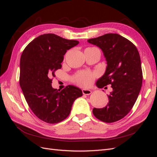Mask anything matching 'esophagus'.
I'll list each match as a JSON object with an SVG mask.
<instances>
[{"label": "esophagus", "instance_id": "obj_1", "mask_svg": "<svg viewBox=\"0 0 157 157\" xmlns=\"http://www.w3.org/2000/svg\"><path fill=\"white\" fill-rule=\"evenodd\" d=\"M82 94H84V95H90V94H91V93H92L91 90H86V89H82Z\"/></svg>", "mask_w": 157, "mask_h": 157}]
</instances>
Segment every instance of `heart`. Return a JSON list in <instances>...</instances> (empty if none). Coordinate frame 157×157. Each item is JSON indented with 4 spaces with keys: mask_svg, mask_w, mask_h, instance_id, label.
Returning a JSON list of instances; mask_svg holds the SVG:
<instances>
[{
    "mask_svg": "<svg viewBox=\"0 0 157 157\" xmlns=\"http://www.w3.org/2000/svg\"><path fill=\"white\" fill-rule=\"evenodd\" d=\"M96 49L95 48H88L86 50ZM96 73H94L90 71H81L75 75L73 77V82L78 84V86L82 87H88L91 86L94 80L96 78Z\"/></svg>",
    "mask_w": 157,
    "mask_h": 157,
    "instance_id": "b5f03b06",
    "label": "heart"
}]
</instances>
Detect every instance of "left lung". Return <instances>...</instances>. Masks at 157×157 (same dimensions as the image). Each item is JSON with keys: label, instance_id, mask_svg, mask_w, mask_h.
<instances>
[{"label": "left lung", "instance_id": "8db88e82", "mask_svg": "<svg viewBox=\"0 0 157 157\" xmlns=\"http://www.w3.org/2000/svg\"><path fill=\"white\" fill-rule=\"evenodd\" d=\"M88 42L100 48L107 61L105 73L96 86L102 88L111 84L113 88L107 95V105L94 108L93 114L103 122L118 121L130 111L141 88L143 74L138 50L132 42L117 33H108Z\"/></svg>", "mask_w": 157, "mask_h": 157}]
</instances>
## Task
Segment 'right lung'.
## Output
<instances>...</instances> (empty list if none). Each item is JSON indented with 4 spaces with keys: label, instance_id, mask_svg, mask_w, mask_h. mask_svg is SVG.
<instances>
[{
    "label": "right lung",
    "instance_id": "1",
    "mask_svg": "<svg viewBox=\"0 0 157 157\" xmlns=\"http://www.w3.org/2000/svg\"><path fill=\"white\" fill-rule=\"evenodd\" d=\"M78 43L48 33L35 38L22 52L20 86L28 105L42 121L56 124L63 121L75 99L82 96V90L72 85L61 91L52 87L51 78L61 68L63 56Z\"/></svg>",
    "mask_w": 157,
    "mask_h": 157
}]
</instances>
